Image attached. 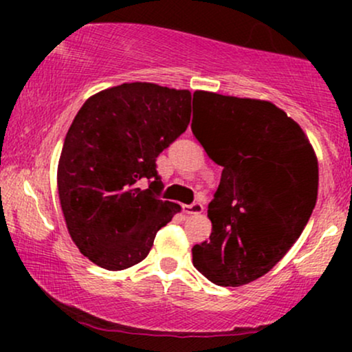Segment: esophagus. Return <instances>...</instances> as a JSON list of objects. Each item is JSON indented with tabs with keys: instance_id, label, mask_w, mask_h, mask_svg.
Segmentation results:
<instances>
[{
	"instance_id": "obj_1",
	"label": "esophagus",
	"mask_w": 352,
	"mask_h": 352,
	"mask_svg": "<svg viewBox=\"0 0 352 352\" xmlns=\"http://www.w3.org/2000/svg\"><path fill=\"white\" fill-rule=\"evenodd\" d=\"M184 212L188 213V215H200V213L204 212V205H201L200 201H195V204L192 205H185Z\"/></svg>"
}]
</instances>
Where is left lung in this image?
Here are the masks:
<instances>
[{
  "label": "left lung",
  "mask_w": 352,
  "mask_h": 352,
  "mask_svg": "<svg viewBox=\"0 0 352 352\" xmlns=\"http://www.w3.org/2000/svg\"><path fill=\"white\" fill-rule=\"evenodd\" d=\"M205 119L193 135L221 165L208 205L210 240L193 266L220 286L261 278L289 252L318 197V159L300 124L270 100L197 91Z\"/></svg>",
  "instance_id": "obj_1"
}]
</instances>
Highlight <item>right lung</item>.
Wrapping results in <instances>:
<instances>
[{"mask_svg":"<svg viewBox=\"0 0 352 352\" xmlns=\"http://www.w3.org/2000/svg\"><path fill=\"white\" fill-rule=\"evenodd\" d=\"M190 104L187 89L124 82L91 96L72 120L58 164L60 210L79 252L100 268L140 263L182 210L157 199L155 159L188 127Z\"/></svg>","mask_w":352,"mask_h":352,"instance_id":"right-lung-1","label":"right lung"}]
</instances>
